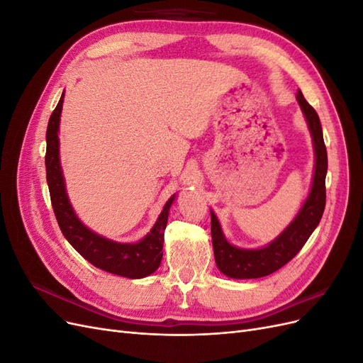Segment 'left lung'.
Instances as JSON below:
<instances>
[{
  "instance_id": "left-lung-1",
  "label": "left lung",
  "mask_w": 363,
  "mask_h": 363,
  "mask_svg": "<svg viewBox=\"0 0 363 363\" xmlns=\"http://www.w3.org/2000/svg\"><path fill=\"white\" fill-rule=\"evenodd\" d=\"M301 112L309 127L315 151L313 179L309 195L304 200L298 213L283 232L260 248H239L230 244L224 236L213 211L212 218V244L218 269L230 279H259L276 272L296 256L311 238L316 225L320 224L325 207V174H327V150L324 145L320 116L315 108L304 100L303 94H296Z\"/></svg>"
}]
</instances>
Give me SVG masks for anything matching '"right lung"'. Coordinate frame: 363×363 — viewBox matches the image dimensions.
<instances>
[{
    "mask_svg": "<svg viewBox=\"0 0 363 363\" xmlns=\"http://www.w3.org/2000/svg\"><path fill=\"white\" fill-rule=\"evenodd\" d=\"M63 96L65 92L62 94L60 101L48 121L45 155L47 182L52 211L56 215L59 227L68 242L94 267L111 274H116L121 277L144 279L160 267L164 228H167L169 208L175 200V194L163 206V211L160 212L156 224L150 230V233H147L138 242H116V240L107 239L87 228L74 212L67 194L60 164L59 125Z\"/></svg>",
    "mask_w": 363,
    "mask_h": 363,
    "instance_id": "1",
    "label": "right lung"
}]
</instances>
